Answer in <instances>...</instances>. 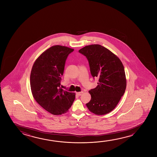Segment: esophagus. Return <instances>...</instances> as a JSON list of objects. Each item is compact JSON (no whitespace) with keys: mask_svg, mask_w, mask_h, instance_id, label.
Masks as SVG:
<instances>
[{"mask_svg":"<svg viewBox=\"0 0 157 157\" xmlns=\"http://www.w3.org/2000/svg\"><path fill=\"white\" fill-rule=\"evenodd\" d=\"M82 93H83V92H78V93H77V94L78 95H79V96H81V95H82Z\"/></svg>","mask_w":157,"mask_h":157,"instance_id":"34e87169","label":"esophagus"}]
</instances>
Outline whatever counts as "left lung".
I'll return each mask as SVG.
<instances>
[{
    "label": "left lung",
    "instance_id": "8db88e82",
    "mask_svg": "<svg viewBox=\"0 0 157 157\" xmlns=\"http://www.w3.org/2000/svg\"><path fill=\"white\" fill-rule=\"evenodd\" d=\"M79 52L88 59L92 76L98 78V86L89 91L91 98L86 104L87 108L96 115L111 112L126 89L123 64L118 57L99 44L85 46Z\"/></svg>",
    "mask_w": 157,
    "mask_h": 157
}]
</instances>
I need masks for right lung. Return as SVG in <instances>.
I'll return each instance as SVG.
<instances>
[{
	"label": "right lung",
	"mask_w": 157,
	"mask_h": 157,
	"mask_svg": "<svg viewBox=\"0 0 157 157\" xmlns=\"http://www.w3.org/2000/svg\"><path fill=\"white\" fill-rule=\"evenodd\" d=\"M73 50L62 45L52 46L36 59L32 68L30 85L34 98L54 115L67 112L75 98V93L60 87L66 60Z\"/></svg>",
	"instance_id": "1"
}]
</instances>
